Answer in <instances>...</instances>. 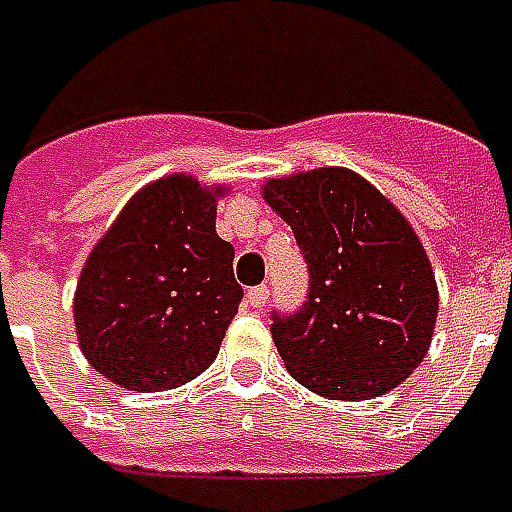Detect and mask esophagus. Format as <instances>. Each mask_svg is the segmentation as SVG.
Wrapping results in <instances>:
<instances>
[{
  "instance_id": "esophagus-1",
  "label": "esophagus",
  "mask_w": 512,
  "mask_h": 512,
  "mask_svg": "<svg viewBox=\"0 0 512 512\" xmlns=\"http://www.w3.org/2000/svg\"><path fill=\"white\" fill-rule=\"evenodd\" d=\"M266 302H269V288L266 285H255V288L246 291V305L249 308H263Z\"/></svg>"
}]
</instances>
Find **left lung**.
Wrapping results in <instances>:
<instances>
[{"instance_id": "obj_1", "label": "left lung", "mask_w": 512, "mask_h": 512, "mask_svg": "<svg viewBox=\"0 0 512 512\" xmlns=\"http://www.w3.org/2000/svg\"><path fill=\"white\" fill-rule=\"evenodd\" d=\"M260 193L311 274L300 314H274L271 325L285 370L330 401H370L403 384L429 353L440 308L406 215L347 168L269 179Z\"/></svg>"}]
</instances>
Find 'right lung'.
<instances>
[{"label": "right lung", "instance_id": "right-lung-1", "mask_svg": "<svg viewBox=\"0 0 512 512\" xmlns=\"http://www.w3.org/2000/svg\"><path fill=\"white\" fill-rule=\"evenodd\" d=\"M227 190L190 173L145 184L86 257L72 302L75 333L111 384L176 389L218 356L243 300L235 249L215 232Z\"/></svg>", "mask_w": 512, "mask_h": 512}]
</instances>
